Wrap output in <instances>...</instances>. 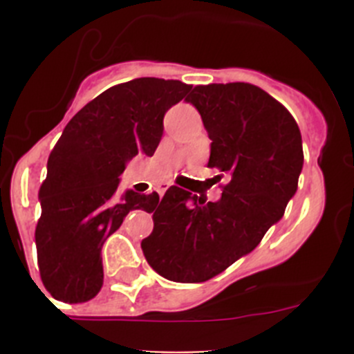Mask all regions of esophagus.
Instances as JSON below:
<instances>
[{
    "mask_svg": "<svg viewBox=\"0 0 354 354\" xmlns=\"http://www.w3.org/2000/svg\"><path fill=\"white\" fill-rule=\"evenodd\" d=\"M167 188H169V183H160L159 187H157V194L160 195V197H162L164 194H166V190Z\"/></svg>",
    "mask_w": 354,
    "mask_h": 354,
    "instance_id": "1",
    "label": "esophagus"
}]
</instances>
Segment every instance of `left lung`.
<instances>
[{
  "mask_svg": "<svg viewBox=\"0 0 354 354\" xmlns=\"http://www.w3.org/2000/svg\"><path fill=\"white\" fill-rule=\"evenodd\" d=\"M210 144L209 167L219 169L223 195L205 202L171 187L154 212L142 250L149 266L174 283H203L252 252L284 216L303 167L301 133L291 113L245 82L194 87Z\"/></svg>",
  "mask_w": 354,
  "mask_h": 354,
  "instance_id": "8db88e82",
  "label": "left lung"
}]
</instances>
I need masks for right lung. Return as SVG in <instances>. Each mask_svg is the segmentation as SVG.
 Masks as SVG:
<instances>
[{"label": "right lung", "instance_id": "add662e5", "mask_svg": "<svg viewBox=\"0 0 354 354\" xmlns=\"http://www.w3.org/2000/svg\"><path fill=\"white\" fill-rule=\"evenodd\" d=\"M190 88L180 80L135 78L99 94L65 127L49 154L35 226L39 272L55 299L94 298L104 281V241L130 210L157 207L156 192L118 197V176L135 156L154 154L164 114Z\"/></svg>", "mask_w": 354, "mask_h": 354}]
</instances>
